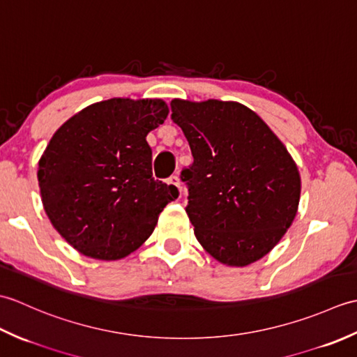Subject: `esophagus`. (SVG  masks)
I'll return each mask as SVG.
<instances>
[{"label":"esophagus","mask_w":357,"mask_h":357,"mask_svg":"<svg viewBox=\"0 0 357 357\" xmlns=\"http://www.w3.org/2000/svg\"><path fill=\"white\" fill-rule=\"evenodd\" d=\"M169 184H173V185H176L181 192H183V185H181V179H179V176L178 174H173V176H170L169 178Z\"/></svg>","instance_id":"34e87169"}]
</instances>
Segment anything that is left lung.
Listing matches in <instances>:
<instances>
[{
	"label": "left lung",
	"instance_id": "8db88e82",
	"mask_svg": "<svg viewBox=\"0 0 357 357\" xmlns=\"http://www.w3.org/2000/svg\"><path fill=\"white\" fill-rule=\"evenodd\" d=\"M172 119L185 135L193 164L181 172L185 211L206 252L231 267L267 255L290 229L301 198L293 158L245 105L173 100Z\"/></svg>",
	"mask_w": 357,
	"mask_h": 357
}]
</instances>
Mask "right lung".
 I'll return each instance as SVG.
<instances>
[{
	"mask_svg": "<svg viewBox=\"0 0 357 357\" xmlns=\"http://www.w3.org/2000/svg\"><path fill=\"white\" fill-rule=\"evenodd\" d=\"M162 100L112 98L58 128L38 162L45 213L79 253L121 259L153 233L178 188L151 176L146 136L162 124Z\"/></svg>",
	"mask_w": 357,
	"mask_h": 357,
	"instance_id": "1",
	"label": "right lung"
}]
</instances>
